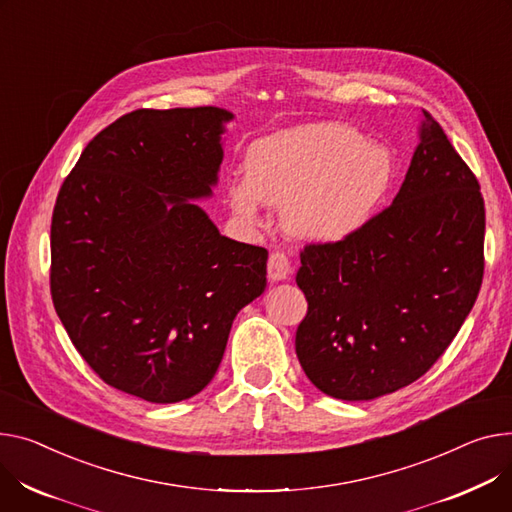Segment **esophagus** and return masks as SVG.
<instances>
[{"label":"esophagus","mask_w":512,"mask_h":512,"mask_svg":"<svg viewBox=\"0 0 512 512\" xmlns=\"http://www.w3.org/2000/svg\"><path fill=\"white\" fill-rule=\"evenodd\" d=\"M267 276L271 282H280L290 276V259L284 251L271 253L267 259Z\"/></svg>","instance_id":"obj_1"}]
</instances>
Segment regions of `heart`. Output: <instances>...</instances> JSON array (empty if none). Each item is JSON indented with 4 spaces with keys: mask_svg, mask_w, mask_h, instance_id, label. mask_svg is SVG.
Listing matches in <instances>:
<instances>
[{
    "mask_svg": "<svg viewBox=\"0 0 512 512\" xmlns=\"http://www.w3.org/2000/svg\"><path fill=\"white\" fill-rule=\"evenodd\" d=\"M395 177V158L366 144L356 127L323 121L269 135L249 146L245 179L226 187L232 212L265 226V203L284 206L290 234L311 243H339L362 230Z\"/></svg>",
    "mask_w": 512,
    "mask_h": 512,
    "instance_id": "heart-1",
    "label": "heart"
}]
</instances>
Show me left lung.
Here are the masks:
<instances>
[{"label":"left lung","instance_id":"8db88e82","mask_svg":"<svg viewBox=\"0 0 512 512\" xmlns=\"http://www.w3.org/2000/svg\"><path fill=\"white\" fill-rule=\"evenodd\" d=\"M480 183L422 111L393 203L339 243L306 245L296 284L309 311L296 356L311 383L368 401L418 381L445 354L484 278Z\"/></svg>","mask_w":512,"mask_h":512}]
</instances>
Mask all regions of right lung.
Wrapping results in <instances>:
<instances>
[{"instance_id":"add662e5","label":"right lung","mask_w":512,"mask_h":512,"mask_svg":"<svg viewBox=\"0 0 512 512\" xmlns=\"http://www.w3.org/2000/svg\"><path fill=\"white\" fill-rule=\"evenodd\" d=\"M232 117L131 111L84 148L55 201V311L102 381L152 403L214 379L236 313L267 284V251L187 201L212 195Z\"/></svg>"}]
</instances>
